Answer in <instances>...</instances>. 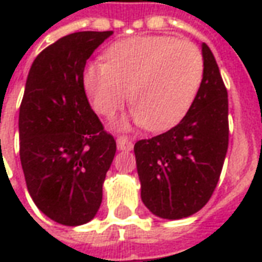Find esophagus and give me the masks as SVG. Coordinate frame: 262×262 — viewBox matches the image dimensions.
<instances>
[{"instance_id":"34e87169","label":"esophagus","mask_w":262,"mask_h":262,"mask_svg":"<svg viewBox=\"0 0 262 262\" xmlns=\"http://www.w3.org/2000/svg\"><path fill=\"white\" fill-rule=\"evenodd\" d=\"M116 144L119 150H132L133 148V142L126 136H119L116 139Z\"/></svg>"}]
</instances>
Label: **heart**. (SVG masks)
Here are the masks:
<instances>
[{"label":"heart","instance_id":"obj_1","mask_svg":"<svg viewBox=\"0 0 262 262\" xmlns=\"http://www.w3.org/2000/svg\"><path fill=\"white\" fill-rule=\"evenodd\" d=\"M105 60L82 71L91 106L112 116L129 98L132 119L150 132L176 126L187 115L203 78L201 50L188 40L168 36H135L114 43ZM120 127L129 123L122 120Z\"/></svg>","mask_w":262,"mask_h":262}]
</instances>
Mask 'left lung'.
Segmentation results:
<instances>
[{
    "label": "left lung",
    "instance_id": "obj_1",
    "mask_svg": "<svg viewBox=\"0 0 262 262\" xmlns=\"http://www.w3.org/2000/svg\"><path fill=\"white\" fill-rule=\"evenodd\" d=\"M202 56V84L187 115L168 132L135 144L142 201L163 219L188 217L208 203L227 153V90L206 43Z\"/></svg>",
    "mask_w": 262,
    "mask_h": 262
}]
</instances>
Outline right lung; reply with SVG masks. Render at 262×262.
Here are the masks:
<instances>
[{"instance_id": "right-lung-1", "label": "right lung", "mask_w": 262, "mask_h": 262, "mask_svg": "<svg viewBox=\"0 0 262 262\" xmlns=\"http://www.w3.org/2000/svg\"><path fill=\"white\" fill-rule=\"evenodd\" d=\"M112 35L75 32L37 54L19 108V157L26 187L48 217L64 226L94 219L116 153L88 102L82 71Z\"/></svg>"}]
</instances>
